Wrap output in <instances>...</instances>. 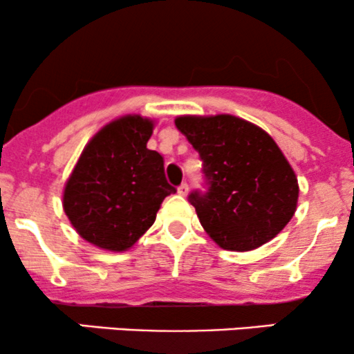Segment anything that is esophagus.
<instances>
[{"label":"esophagus","instance_id":"34e87169","mask_svg":"<svg viewBox=\"0 0 354 354\" xmlns=\"http://www.w3.org/2000/svg\"><path fill=\"white\" fill-rule=\"evenodd\" d=\"M188 191H189V186L186 185V183H183V185L178 186V194H180V196H186Z\"/></svg>","mask_w":354,"mask_h":354}]
</instances>
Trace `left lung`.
Listing matches in <instances>:
<instances>
[{
  "instance_id": "1",
  "label": "left lung",
  "mask_w": 354,
  "mask_h": 354,
  "mask_svg": "<svg viewBox=\"0 0 354 354\" xmlns=\"http://www.w3.org/2000/svg\"><path fill=\"white\" fill-rule=\"evenodd\" d=\"M174 124L203 160L208 191H193L189 203L219 248L256 250L290 223L298 178L265 129L233 115H186Z\"/></svg>"
}]
</instances>
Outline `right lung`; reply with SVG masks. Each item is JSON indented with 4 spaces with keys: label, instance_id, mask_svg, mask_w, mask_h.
Masks as SVG:
<instances>
[{
    "label": "right lung",
    "instance_id": "obj_1",
    "mask_svg": "<svg viewBox=\"0 0 354 354\" xmlns=\"http://www.w3.org/2000/svg\"><path fill=\"white\" fill-rule=\"evenodd\" d=\"M154 121L126 115L89 140L63 191V209L81 238L108 251H126L156 219L176 189L165 161L146 148Z\"/></svg>",
    "mask_w": 354,
    "mask_h": 354
}]
</instances>
